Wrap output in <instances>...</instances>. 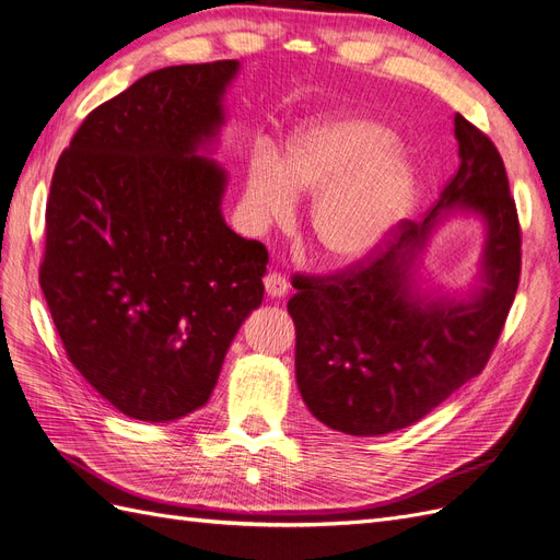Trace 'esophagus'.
<instances>
[{"label": "esophagus", "mask_w": 560, "mask_h": 560, "mask_svg": "<svg viewBox=\"0 0 560 560\" xmlns=\"http://www.w3.org/2000/svg\"><path fill=\"white\" fill-rule=\"evenodd\" d=\"M262 283H265V293L275 300H281L288 293V281L279 272H269Z\"/></svg>", "instance_id": "34e87169"}]
</instances>
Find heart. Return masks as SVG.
<instances>
[{
    "label": "heart",
    "mask_w": 560,
    "mask_h": 560,
    "mask_svg": "<svg viewBox=\"0 0 560 560\" xmlns=\"http://www.w3.org/2000/svg\"><path fill=\"white\" fill-rule=\"evenodd\" d=\"M416 191V165L383 121L358 110L308 119L281 156L258 148L248 159L246 205L256 221L293 212L295 194L316 196L312 231L335 262H358L385 242Z\"/></svg>",
    "instance_id": "heart-1"
}]
</instances>
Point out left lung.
Listing matches in <instances>:
<instances>
[{
	"label": "left lung",
	"mask_w": 560,
	"mask_h": 560,
	"mask_svg": "<svg viewBox=\"0 0 560 560\" xmlns=\"http://www.w3.org/2000/svg\"><path fill=\"white\" fill-rule=\"evenodd\" d=\"M459 171L422 221H401L366 265L298 277L295 378L312 416L350 436L416 424L475 378L501 337L522 272V233L495 144L454 115ZM472 213L486 225L479 283L466 299L424 294L417 262L435 228Z\"/></svg>",
	"instance_id": "left-lung-1"
}]
</instances>
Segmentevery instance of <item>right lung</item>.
I'll return each mask as SVG.
<instances>
[{
    "mask_svg": "<svg viewBox=\"0 0 560 560\" xmlns=\"http://www.w3.org/2000/svg\"><path fill=\"white\" fill-rule=\"evenodd\" d=\"M237 71L142 75L85 117L52 175L40 291L73 366L133 420L202 408L262 302L267 252L228 228L210 159Z\"/></svg>",
    "mask_w": 560,
    "mask_h": 560,
    "instance_id": "1",
    "label": "right lung"
}]
</instances>
